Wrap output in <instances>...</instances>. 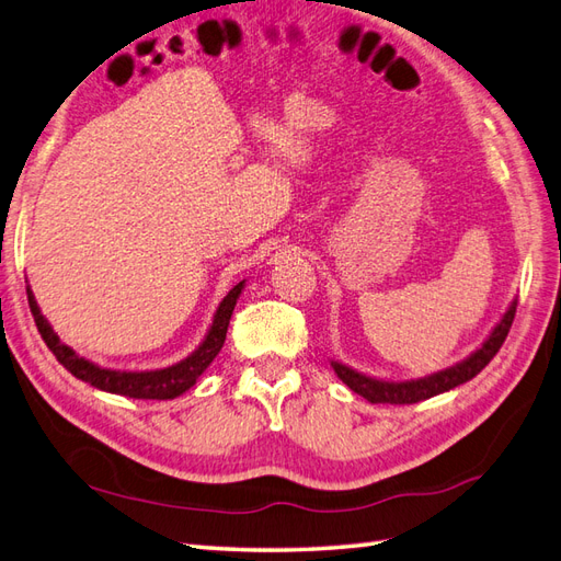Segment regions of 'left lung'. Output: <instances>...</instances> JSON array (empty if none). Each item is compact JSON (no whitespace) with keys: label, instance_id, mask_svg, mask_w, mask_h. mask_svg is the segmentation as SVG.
<instances>
[{"label":"left lung","instance_id":"1","mask_svg":"<svg viewBox=\"0 0 561 561\" xmlns=\"http://www.w3.org/2000/svg\"><path fill=\"white\" fill-rule=\"evenodd\" d=\"M514 314H516V298L510 304L507 312L502 314V320L495 324L491 336H488L477 351H473L469 357H465L462 363H457L448 369L434 371V375L422 377V379H410V381L375 379V377L363 375V371H355L353 367L341 365L336 360L332 363V367L336 371V377L346 383L351 391L363 396L365 400H369V403H386V405L420 403V400L450 391V389H455V386L477 377L479 371L493 360L502 343H505V339L510 334V327L514 322Z\"/></svg>","mask_w":561,"mask_h":561}]
</instances>
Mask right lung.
Segmentation results:
<instances>
[{
  "label": "right lung",
  "instance_id": "obj_1",
  "mask_svg": "<svg viewBox=\"0 0 561 561\" xmlns=\"http://www.w3.org/2000/svg\"><path fill=\"white\" fill-rule=\"evenodd\" d=\"M243 284L239 282L232 291H229L222 304L218 306L213 314V324L208 329L206 339L198 343V348L186 355L184 360L163 367V369H147V371H125V369H111V367H102L94 365L90 360H84L73 348L66 346V343L59 339V334L54 332L51 324L47 322L45 314H42L35 294L27 286V304H31V312L37 324V332L45 339L47 348L56 355L70 375L78 377L80 381L94 386L99 391L106 393H116V396H125V398H141V400H172L182 396L184 391H190L192 386L196 383V379L204 375L206 367L215 360V355L220 353L225 336H227V327H229V318H232L237 298L243 291Z\"/></svg>",
  "mask_w": 561,
  "mask_h": 561
}]
</instances>
